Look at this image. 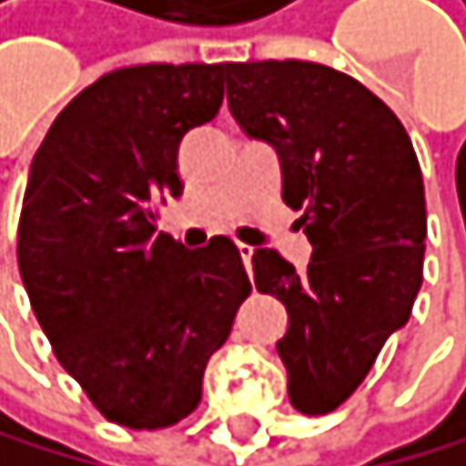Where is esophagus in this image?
<instances>
[{
	"label": "esophagus",
	"mask_w": 466,
	"mask_h": 466,
	"mask_svg": "<svg viewBox=\"0 0 466 466\" xmlns=\"http://www.w3.org/2000/svg\"><path fill=\"white\" fill-rule=\"evenodd\" d=\"M238 253H242V262H245V268H248V273H250V262H253V248L250 245H238Z\"/></svg>",
	"instance_id": "1"
}]
</instances>
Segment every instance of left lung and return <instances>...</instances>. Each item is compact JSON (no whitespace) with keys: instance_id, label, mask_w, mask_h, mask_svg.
Segmentation results:
<instances>
[{"instance_id":"left-lung-1","label":"left lung","mask_w":466,"mask_h":466,"mask_svg":"<svg viewBox=\"0 0 466 466\" xmlns=\"http://www.w3.org/2000/svg\"><path fill=\"white\" fill-rule=\"evenodd\" d=\"M230 112L279 152L282 201L314 248L297 270L253 253L259 294L288 309L277 351L288 398L329 415L366 380L423 282L427 198L412 140L389 106L349 74L302 60L228 66Z\"/></svg>"}]
</instances>
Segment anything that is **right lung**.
Instances as JSON below:
<instances>
[{"mask_svg":"<svg viewBox=\"0 0 466 466\" xmlns=\"http://www.w3.org/2000/svg\"><path fill=\"white\" fill-rule=\"evenodd\" d=\"M230 63L103 74L56 115L25 184L16 262L60 366L127 430H164L201 403L207 360L250 297L228 236L187 250L157 233L178 198V147L218 115Z\"/></svg>","mask_w":466,"mask_h":466,"instance_id":"1","label":"right lung"}]
</instances>
